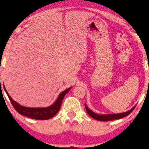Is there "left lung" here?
Listing matches in <instances>:
<instances>
[{
  "label": "left lung",
  "mask_w": 149,
  "mask_h": 149,
  "mask_svg": "<svg viewBox=\"0 0 149 149\" xmlns=\"http://www.w3.org/2000/svg\"><path fill=\"white\" fill-rule=\"evenodd\" d=\"M85 106V109L87 113L89 115L91 118H93V119L98 120V121H111V120H119L121 118H125V117L127 116L128 115H129L131 112L133 111V109H135V107H136V105H135L132 109H130V110L127 111L126 112L120 113H113V114H98L92 111L89 108H88V107L86 106V104H84Z\"/></svg>",
  "instance_id": "left-lung-1"
}]
</instances>
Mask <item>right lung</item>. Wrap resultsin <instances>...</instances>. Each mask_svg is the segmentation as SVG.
<instances>
[{
  "mask_svg": "<svg viewBox=\"0 0 149 149\" xmlns=\"http://www.w3.org/2000/svg\"><path fill=\"white\" fill-rule=\"evenodd\" d=\"M3 86H4V84H3ZM71 88V86L63 92H61L58 95L57 99L56 100V101L50 106L47 107H36V108L34 107V108H33V107H23L18 104V102H16V101H14L9 95L8 92L7 91L6 88L4 86V89L6 92L7 96L9 97V100L12 102L13 107L16 109V111L24 116L28 117V118H31V119L38 120H49L55 116L61 109L62 101H63L64 97L65 96L66 94L68 93Z\"/></svg>",
  "mask_w": 149,
  "mask_h": 149,
  "instance_id": "obj_1",
  "label": "right lung"
}]
</instances>
